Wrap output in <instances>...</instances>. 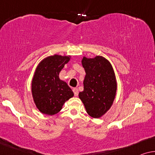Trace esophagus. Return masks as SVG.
Returning a JSON list of instances; mask_svg holds the SVG:
<instances>
[{"label":"esophagus","mask_w":155,"mask_h":155,"mask_svg":"<svg viewBox=\"0 0 155 155\" xmlns=\"http://www.w3.org/2000/svg\"><path fill=\"white\" fill-rule=\"evenodd\" d=\"M73 92H74V96H78V88H73Z\"/></svg>","instance_id":"obj_1"}]
</instances>
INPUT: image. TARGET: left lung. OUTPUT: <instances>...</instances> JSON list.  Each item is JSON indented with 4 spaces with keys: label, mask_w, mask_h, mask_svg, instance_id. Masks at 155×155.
Here are the masks:
<instances>
[{
    "label": "left lung",
    "mask_w": 155,
    "mask_h": 155,
    "mask_svg": "<svg viewBox=\"0 0 155 155\" xmlns=\"http://www.w3.org/2000/svg\"><path fill=\"white\" fill-rule=\"evenodd\" d=\"M86 71L84 91L78 97L86 112L93 118H100L112 107L116 96L117 81L110 62L102 56L84 57L81 61Z\"/></svg>",
    "instance_id": "1"
}]
</instances>
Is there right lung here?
<instances>
[{"label": "right lung", "instance_id": "right-lung-1", "mask_svg": "<svg viewBox=\"0 0 155 155\" xmlns=\"http://www.w3.org/2000/svg\"><path fill=\"white\" fill-rule=\"evenodd\" d=\"M70 58L51 55L43 59L36 67L31 82V93L36 107L43 114H57L64 102L74 96L67 83L59 78L60 72Z\"/></svg>", "mask_w": 155, "mask_h": 155}]
</instances>
